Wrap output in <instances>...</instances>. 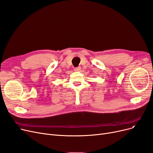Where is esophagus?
I'll return each instance as SVG.
<instances>
[{"instance_id": "1", "label": "esophagus", "mask_w": 153, "mask_h": 153, "mask_svg": "<svg viewBox=\"0 0 153 153\" xmlns=\"http://www.w3.org/2000/svg\"><path fill=\"white\" fill-rule=\"evenodd\" d=\"M74 71H76V72H78V71H81V68L80 67H78V68H76L74 69Z\"/></svg>"}]
</instances>
